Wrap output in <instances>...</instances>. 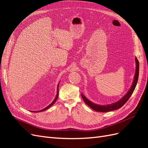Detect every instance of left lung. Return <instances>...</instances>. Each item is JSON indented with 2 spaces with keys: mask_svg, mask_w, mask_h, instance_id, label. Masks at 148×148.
Returning <instances> with one entry per match:
<instances>
[{
  "mask_svg": "<svg viewBox=\"0 0 148 148\" xmlns=\"http://www.w3.org/2000/svg\"><path fill=\"white\" fill-rule=\"evenodd\" d=\"M135 63H136L135 73V76H134L132 86L130 88L129 90L128 91V92L125 94V95L121 98L120 100L114 103H112V104H109L107 105H99V104H95V103L89 101L87 97H86V96L82 93V97L83 98V101H84L85 104L90 107L92 109L94 110H95L96 112H106L112 111L114 110L119 109L120 108V107H122L125 103L127 102V101L128 100L129 98L132 96L134 90H135L137 82H138V77H139V62L136 57H135Z\"/></svg>",
  "mask_w": 148,
  "mask_h": 148,
  "instance_id": "8db88e82",
  "label": "left lung"
}]
</instances>
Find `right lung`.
Returning a JSON list of instances; mask_svg holds the SVG:
<instances>
[{
  "label": "right lung",
  "mask_w": 148,
  "mask_h": 148,
  "mask_svg": "<svg viewBox=\"0 0 148 148\" xmlns=\"http://www.w3.org/2000/svg\"><path fill=\"white\" fill-rule=\"evenodd\" d=\"M59 83H60V82H59V84H58V85H57V95H56V97H55V99H53V101H52V102H51L50 104H49V106H47L46 107H45V108H44V109H42V110H38V111H33V112H42V111H44V110H47V109L49 108V107H51L52 105L54 104V103L56 102V101H57V99L58 96H59ZM31 112H32V111H31Z\"/></svg>",
  "instance_id": "1"
}]
</instances>
